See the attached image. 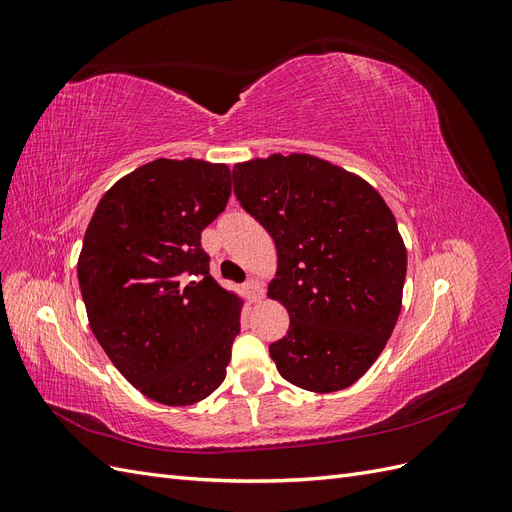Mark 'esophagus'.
I'll use <instances>...</instances> for the list:
<instances>
[{
	"label": "esophagus",
	"mask_w": 512,
	"mask_h": 512,
	"mask_svg": "<svg viewBox=\"0 0 512 512\" xmlns=\"http://www.w3.org/2000/svg\"><path fill=\"white\" fill-rule=\"evenodd\" d=\"M245 292H247V297H250V301H260L262 299V286H260V282L258 280H254V277H252V280H247L245 282Z\"/></svg>",
	"instance_id": "esophagus-1"
}]
</instances>
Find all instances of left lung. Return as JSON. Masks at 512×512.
<instances>
[{
    "instance_id": "obj_1",
    "label": "left lung",
    "mask_w": 512,
    "mask_h": 512,
    "mask_svg": "<svg viewBox=\"0 0 512 512\" xmlns=\"http://www.w3.org/2000/svg\"><path fill=\"white\" fill-rule=\"evenodd\" d=\"M232 183L275 241L269 297L290 316L269 346L277 371L305 391L348 389L401 312L408 256L391 209L367 181L307 153L235 164Z\"/></svg>"
}]
</instances>
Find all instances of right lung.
<instances>
[{
  "mask_svg": "<svg viewBox=\"0 0 512 512\" xmlns=\"http://www.w3.org/2000/svg\"><path fill=\"white\" fill-rule=\"evenodd\" d=\"M230 168L153 160L98 203L79 256L89 327L145 397L190 406L226 378L241 299L209 275L203 232L226 209Z\"/></svg>",
  "mask_w": 512,
  "mask_h": 512,
  "instance_id": "obj_1",
  "label": "right lung"
}]
</instances>
